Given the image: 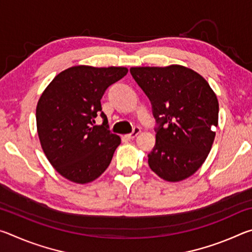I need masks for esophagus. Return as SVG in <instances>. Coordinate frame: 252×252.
Instances as JSON below:
<instances>
[{"mask_svg":"<svg viewBox=\"0 0 252 252\" xmlns=\"http://www.w3.org/2000/svg\"><path fill=\"white\" fill-rule=\"evenodd\" d=\"M140 132H141V129H140L139 126H135L134 129H133V131L131 132V133L126 134V138H127V139H134L135 136L140 133Z\"/></svg>","mask_w":252,"mask_h":252,"instance_id":"1","label":"esophagus"}]
</instances>
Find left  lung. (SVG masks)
<instances>
[{
    "instance_id": "left-lung-1",
    "label": "left lung",
    "mask_w": 252,
    "mask_h": 252,
    "mask_svg": "<svg viewBox=\"0 0 252 252\" xmlns=\"http://www.w3.org/2000/svg\"><path fill=\"white\" fill-rule=\"evenodd\" d=\"M156 119L149 167L163 180H185L207 159L218 126L219 103L201 75L182 65L131 67Z\"/></svg>"
}]
</instances>
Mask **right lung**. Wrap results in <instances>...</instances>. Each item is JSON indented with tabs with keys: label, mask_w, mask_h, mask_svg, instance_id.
Wrapping results in <instances>:
<instances>
[{
	"label": "right lung",
	"mask_w": 252,
	"mask_h": 252,
	"mask_svg": "<svg viewBox=\"0 0 252 252\" xmlns=\"http://www.w3.org/2000/svg\"><path fill=\"white\" fill-rule=\"evenodd\" d=\"M126 73L121 66H72L42 93L36 106L37 134L50 163L67 180L91 182L109 167L121 139L110 132L101 99ZM99 113L104 123L94 126Z\"/></svg>",
	"instance_id": "add662e5"
}]
</instances>
